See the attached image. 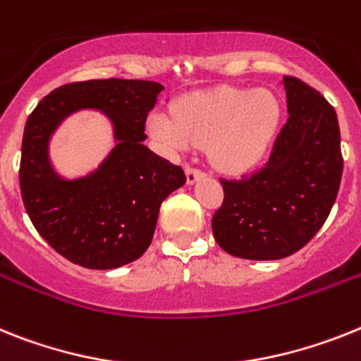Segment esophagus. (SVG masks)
I'll return each instance as SVG.
<instances>
[{"label":"esophagus","mask_w":361,"mask_h":361,"mask_svg":"<svg viewBox=\"0 0 361 361\" xmlns=\"http://www.w3.org/2000/svg\"><path fill=\"white\" fill-rule=\"evenodd\" d=\"M185 174H187V183H195V181H198L200 178H204L205 172L196 169V166H187Z\"/></svg>","instance_id":"obj_1"}]
</instances>
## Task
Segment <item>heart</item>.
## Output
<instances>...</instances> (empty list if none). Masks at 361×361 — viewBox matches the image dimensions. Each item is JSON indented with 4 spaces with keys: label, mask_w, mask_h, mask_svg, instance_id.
<instances>
[{
    "label": "heart",
    "mask_w": 361,
    "mask_h": 361,
    "mask_svg": "<svg viewBox=\"0 0 361 361\" xmlns=\"http://www.w3.org/2000/svg\"><path fill=\"white\" fill-rule=\"evenodd\" d=\"M279 102L269 93L222 86L187 95L172 111L157 110L148 128L171 150L209 145L211 161L227 172L247 171L259 161L279 123Z\"/></svg>",
    "instance_id": "heart-1"
}]
</instances>
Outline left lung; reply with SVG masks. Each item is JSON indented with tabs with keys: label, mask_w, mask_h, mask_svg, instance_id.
<instances>
[{
	"label": "left lung",
	"mask_w": 361,
	"mask_h": 361,
	"mask_svg": "<svg viewBox=\"0 0 361 361\" xmlns=\"http://www.w3.org/2000/svg\"><path fill=\"white\" fill-rule=\"evenodd\" d=\"M288 119L268 161L238 180H220L222 205L213 214L218 246L250 260L284 259L321 229L343 172L340 124L325 97L284 75Z\"/></svg>",
	"instance_id": "1"
}]
</instances>
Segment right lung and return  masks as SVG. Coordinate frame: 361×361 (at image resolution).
Listing matches in <instances>:
<instances>
[{"label": "right lung", "instance_id": "1", "mask_svg": "<svg viewBox=\"0 0 361 361\" xmlns=\"http://www.w3.org/2000/svg\"><path fill=\"white\" fill-rule=\"evenodd\" d=\"M163 86L152 80H84L60 86L36 106L23 130L20 190L32 226L73 264L111 269L150 246L161 202L187 181L185 172L143 145L148 111ZM102 109L120 141L101 169L66 182L47 159V141L66 114Z\"/></svg>", "mask_w": 361, "mask_h": 361}]
</instances>
